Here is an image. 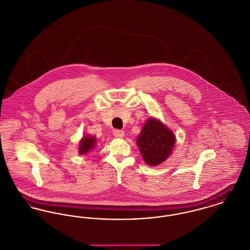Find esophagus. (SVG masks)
<instances>
[{
	"label": "esophagus",
	"instance_id": "34e87169",
	"mask_svg": "<svg viewBox=\"0 0 250 250\" xmlns=\"http://www.w3.org/2000/svg\"><path fill=\"white\" fill-rule=\"evenodd\" d=\"M113 135L115 136L116 138H124L125 137V132L123 130H119V129H114L113 130Z\"/></svg>",
	"mask_w": 250,
	"mask_h": 250
}]
</instances>
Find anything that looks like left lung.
I'll use <instances>...</instances> for the list:
<instances>
[{
	"label": "left lung",
	"instance_id": "1",
	"mask_svg": "<svg viewBox=\"0 0 250 250\" xmlns=\"http://www.w3.org/2000/svg\"><path fill=\"white\" fill-rule=\"evenodd\" d=\"M145 163L150 167L163 164L172 154L176 136L159 119L149 117L136 139Z\"/></svg>",
	"mask_w": 250,
	"mask_h": 250
}]
</instances>
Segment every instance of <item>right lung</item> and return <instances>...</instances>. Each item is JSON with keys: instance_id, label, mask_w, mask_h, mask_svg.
<instances>
[{"instance_id": "1", "label": "right lung", "mask_w": 250, "mask_h": 250, "mask_svg": "<svg viewBox=\"0 0 250 250\" xmlns=\"http://www.w3.org/2000/svg\"><path fill=\"white\" fill-rule=\"evenodd\" d=\"M96 137L89 134L83 136L79 142V146H78L79 154L84 155V154L89 153L96 147Z\"/></svg>"}]
</instances>
